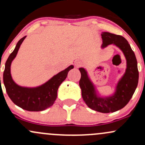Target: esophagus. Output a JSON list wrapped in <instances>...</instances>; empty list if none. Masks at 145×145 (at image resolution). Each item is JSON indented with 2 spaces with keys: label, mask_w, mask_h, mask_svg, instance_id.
<instances>
[{
  "label": "esophagus",
  "mask_w": 145,
  "mask_h": 145,
  "mask_svg": "<svg viewBox=\"0 0 145 145\" xmlns=\"http://www.w3.org/2000/svg\"><path fill=\"white\" fill-rule=\"evenodd\" d=\"M74 65L76 67H79L80 65V61H76L74 62Z\"/></svg>",
  "instance_id": "esophagus-1"
}]
</instances>
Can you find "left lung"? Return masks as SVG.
Instances as JSON below:
<instances>
[{"label":"left lung","instance_id":"8db88e82","mask_svg":"<svg viewBox=\"0 0 145 145\" xmlns=\"http://www.w3.org/2000/svg\"><path fill=\"white\" fill-rule=\"evenodd\" d=\"M101 35L103 42L101 48L112 44L124 54L126 59L125 71L116 83L114 93L108 96L99 93L87 71L83 67L79 68L81 73L79 85L83 100L90 108L102 113L114 112L125 107L135 92L139 78L137 60L130 45L123 37L108 32H103Z\"/></svg>","mask_w":145,"mask_h":145}]
</instances>
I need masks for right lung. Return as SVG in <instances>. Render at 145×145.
Here are the masks:
<instances>
[{
    "mask_svg": "<svg viewBox=\"0 0 145 145\" xmlns=\"http://www.w3.org/2000/svg\"><path fill=\"white\" fill-rule=\"evenodd\" d=\"M26 37L20 39L14 50L7 60L3 73V82L7 93L16 106L25 110L38 112L44 110L54 104L57 97L59 86L66 79L68 72L74 68V65H71L64 70L60 71L40 86L26 87L18 85L11 76V65Z\"/></svg>",
    "mask_w": 145,
    "mask_h": 145,
    "instance_id": "obj_1",
    "label": "right lung"
}]
</instances>
